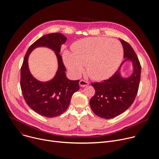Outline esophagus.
Listing matches in <instances>:
<instances>
[{
    "label": "esophagus",
    "mask_w": 159,
    "mask_h": 159,
    "mask_svg": "<svg viewBox=\"0 0 159 159\" xmlns=\"http://www.w3.org/2000/svg\"><path fill=\"white\" fill-rule=\"evenodd\" d=\"M79 85L81 87H85V86H87L89 85V82L85 81L84 80H80L79 82Z\"/></svg>",
    "instance_id": "34e87169"
}]
</instances>
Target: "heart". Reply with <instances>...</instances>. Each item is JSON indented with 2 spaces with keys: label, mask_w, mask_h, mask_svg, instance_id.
<instances>
[{
  "label": "heart",
  "mask_w": 159,
  "mask_h": 159,
  "mask_svg": "<svg viewBox=\"0 0 159 159\" xmlns=\"http://www.w3.org/2000/svg\"><path fill=\"white\" fill-rule=\"evenodd\" d=\"M72 54L65 51L63 62L74 77H79L86 66L88 75L101 81L111 77L123 58L124 49L117 40L107 37L87 38L77 41L71 46Z\"/></svg>",
  "instance_id": "b5f03b06"
}]
</instances>
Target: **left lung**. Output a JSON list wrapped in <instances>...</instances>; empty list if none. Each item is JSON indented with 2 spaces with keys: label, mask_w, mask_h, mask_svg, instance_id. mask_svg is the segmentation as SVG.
Here are the masks:
<instances>
[{
  "label": "left lung",
  "mask_w": 159,
  "mask_h": 159,
  "mask_svg": "<svg viewBox=\"0 0 159 159\" xmlns=\"http://www.w3.org/2000/svg\"><path fill=\"white\" fill-rule=\"evenodd\" d=\"M124 48L125 60L114 75L101 82L91 83L95 94L89 102L93 112L101 118L112 119L118 116L131 106L138 93L141 77V65L134 49L129 43L120 39ZM126 61L133 63L134 72L124 78L120 68Z\"/></svg>",
  "instance_id": "obj_1"
}]
</instances>
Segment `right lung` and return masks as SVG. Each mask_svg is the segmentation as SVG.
Masks as SVG:
<instances>
[{
    "instance_id": "add662e5",
    "label": "right lung",
    "mask_w": 159,
    "mask_h": 159,
    "mask_svg": "<svg viewBox=\"0 0 159 159\" xmlns=\"http://www.w3.org/2000/svg\"><path fill=\"white\" fill-rule=\"evenodd\" d=\"M66 37L61 33L45 35L28 48L21 68L20 85L27 105L34 111L46 117H55L68 108L72 95L79 89V80H71L66 76V68L60 54ZM46 47L55 51L59 67L53 79L41 82L34 78L28 68V57L36 47Z\"/></svg>"
}]
</instances>
